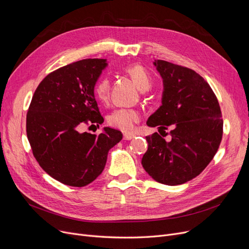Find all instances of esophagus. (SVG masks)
I'll list each match as a JSON object with an SVG mask.
<instances>
[{
  "label": "esophagus",
  "mask_w": 249,
  "mask_h": 249,
  "mask_svg": "<svg viewBox=\"0 0 249 249\" xmlns=\"http://www.w3.org/2000/svg\"><path fill=\"white\" fill-rule=\"evenodd\" d=\"M133 138H134V134H132V133H125L124 134V139L125 140H131Z\"/></svg>",
  "instance_id": "esophagus-1"
}]
</instances>
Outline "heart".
<instances>
[{"label":"heart","instance_id":"1","mask_svg":"<svg viewBox=\"0 0 249 249\" xmlns=\"http://www.w3.org/2000/svg\"><path fill=\"white\" fill-rule=\"evenodd\" d=\"M126 73L132 78L133 82L136 84L138 89L142 91L149 89L151 86V77L147 71L139 64L130 65L125 69ZM110 91V82L108 78L104 77L97 83L95 87V95L96 97L105 102L109 97ZM139 119V113L135 109H127L120 108L114 110L108 116V122L111 126L116 127L123 131H130L134 126V123Z\"/></svg>","mask_w":249,"mask_h":249}]
</instances>
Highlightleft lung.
Listing matches in <instances>:
<instances>
[{"mask_svg":"<svg viewBox=\"0 0 249 249\" xmlns=\"http://www.w3.org/2000/svg\"><path fill=\"white\" fill-rule=\"evenodd\" d=\"M153 65L162 78L163 90L161 106L146 124L158 126L159 131L172 130L168 140L158 132L146 137L148 149L141 163L154 180L178 186L199 176L213 160L223 120L215 94L200 74L160 59Z\"/></svg>","mask_w":249,"mask_h":249,"instance_id":"left-lung-1","label":"left lung"}]
</instances>
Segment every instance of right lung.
<instances>
[{
	"mask_svg": "<svg viewBox=\"0 0 249 249\" xmlns=\"http://www.w3.org/2000/svg\"><path fill=\"white\" fill-rule=\"evenodd\" d=\"M107 59H83L50 72L37 87L27 113L30 145L44 171L71 187H85L104 171L108 152L120 142L119 130L100 135L80 132L84 123L104 122L95 87Z\"/></svg>",
	"mask_w": 249,
	"mask_h": 249,
	"instance_id": "add662e5",
	"label": "right lung"
}]
</instances>
